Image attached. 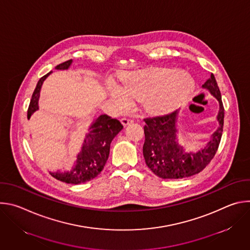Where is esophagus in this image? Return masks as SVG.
<instances>
[{
	"instance_id": "esophagus-1",
	"label": "esophagus",
	"mask_w": 250,
	"mask_h": 250,
	"mask_svg": "<svg viewBox=\"0 0 250 250\" xmlns=\"http://www.w3.org/2000/svg\"><path fill=\"white\" fill-rule=\"evenodd\" d=\"M121 122H122V124L125 126V125H128L129 124L133 123V120H131V119H126V118H123V119H121Z\"/></svg>"
}]
</instances>
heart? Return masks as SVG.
<instances>
[{
	"mask_svg": "<svg viewBox=\"0 0 250 250\" xmlns=\"http://www.w3.org/2000/svg\"><path fill=\"white\" fill-rule=\"evenodd\" d=\"M195 87L193 78L176 70H155L127 75L122 87H110V94L120 106L128 100H144L146 108L154 113L173 110L185 103Z\"/></svg>",
	"mask_w": 250,
	"mask_h": 250,
	"instance_id": "1",
	"label": "heart"
}]
</instances>
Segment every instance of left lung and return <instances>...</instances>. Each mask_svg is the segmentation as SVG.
Listing matches in <instances>:
<instances>
[{
  "label": "left lung",
  "mask_w": 250,
  "mask_h": 250,
  "mask_svg": "<svg viewBox=\"0 0 250 250\" xmlns=\"http://www.w3.org/2000/svg\"><path fill=\"white\" fill-rule=\"evenodd\" d=\"M220 103L218 121L220 126L212 134L208 146L198 153L184 152L176 138L177 111L169 114L146 118L144 157L147 167L163 179H182L203 171L216 155L219 148L225 118V108L221 91L215 76L210 77L203 85Z\"/></svg>",
  "instance_id": "obj_1"
}]
</instances>
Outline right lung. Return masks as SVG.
Here are the masks:
<instances>
[{
  "instance_id": "1",
  "label": "right lung",
  "mask_w": 250,
  "mask_h": 250,
  "mask_svg": "<svg viewBox=\"0 0 250 250\" xmlns=\"http://www.w3.org/2000/svg\"><path fill=\"white\" fill-rule=\"evenodd\" d=\"M71 63L72 60L70 59L58 64L55 68L64 70L67 69ZM48 75L49 73L40 79L33 91L27 109V119L39 109L38 101L40 91L43 81ZM123 127V125L117 119H112L106 115H101L90 127V132L85 139L82 151L78 154L74 168L70 172H56L50 173V175L55 179L68 184H80L94 179L104 167L110 154L111 142Z\"/></svg>"
}]
</instances>
